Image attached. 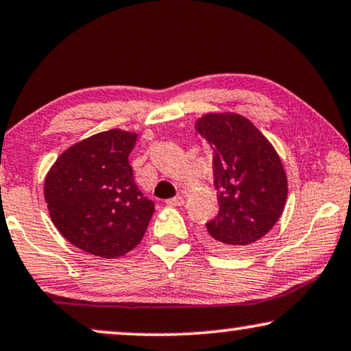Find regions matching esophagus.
I'll return each mask as SVG.
<instances>
[{
  "label": "esophagus",
  "mask_w": 351,
  "mask_h": 351,
  "mask_svg": "<svg viewBox=\"0 0 351 351\" xmlns=\"http://www.w3.org/2000/svg\"><path fill=\"white\" fill-rule=\"evenodd\" d=\"M182 204H184V199H182L181 195H178V197H173V199L167 200V205H170V206H181Z\"/></svg>",
  "instance_id": "1"
}]
</instances>
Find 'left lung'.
<instances>
[{
	"label": "left lung",
	"instance_id": "left-lung-1",
	"mask_svg": "<svg viewBox=\"0 0 351 351\" xmlns=\"http://www.w3.org/2000/svg\"><path fill=\"white\" fill-rule=\"evenodd\" d=\"M195 130L213 149V184L219 211L206 223L205 240L219 253H243L276 224L288 180L275 147L246 117L210 112Z\"/></svg>",
	"mask_w": 351,
	"mask_h": 351
}]
</instances>
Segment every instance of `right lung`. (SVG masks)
Returning <instances> with one entry per match:
<instances>
[{"label": "right lung", "instance_id": "obj_1", "mask_svg": "<svg viewBox=\"0 0 351 351\" xmlns=\"http://www.w3.org/2000/svg\"><path fill=\"white\" fill-rule=\"evenodd\" d=\"M136 133H97L68 147L44 181V199L58 232L86 253L114 259L140 243L154 202L138 189L128 154Z\"/></svg>", "mask_w": 351, "mask_h": 351}]
</instances>
